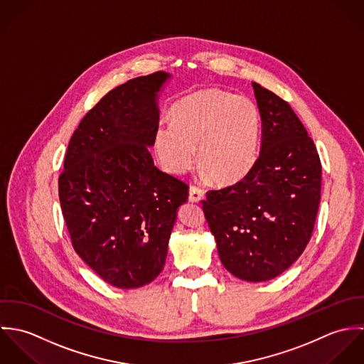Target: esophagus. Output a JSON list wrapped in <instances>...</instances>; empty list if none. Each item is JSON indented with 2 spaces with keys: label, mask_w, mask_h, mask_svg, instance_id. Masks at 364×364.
<instances>
[{
  "label": "esophagus",
  "mask_w": 364,
  "mask_h": 364,
  "mask_svg": "<svg viewBox=\"0 0 364 364\" xmlns=\"http://www.w3.org/2000/svg\"><path fill=\"white\" fill-rule=\"evenodd\" d=\"M203 198H205V192H203L200 188L192 185L191 189H189V202H192V203H199Z\"/></svg>",
  "instance_id": "1"
}]
</instances>
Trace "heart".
Instances as JSON below:
<instances>
[{
	"mask_svg": "<svg viewBox=\"0 0 364 364\" xmlns=\"http://www.w3.org/2000/svg\"><path fill=\"white\" fill-rule=\"evenodd\" d=\"M172 124L156 130V151L166 171L183 173L199 158L221 185L241 181L255 165L260 116L250 98L221 90H205L173 105Z\"/></svg>",
	"mask_w": 364,
	"mask_h": 364,
	"instance_id": "heart-1",
	"label": "heart"
}]
</instances>
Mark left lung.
<instances>
[{"label": "left lung", "instance_id": "8db88e82", "mask_svg": "<svg viewBox=\"0 0 364 364\" xmlns=\"http://www.w3.org/2000/svg\"><path fill=\"white\" fill-rule=\"evenodd\" d=\"M252 87L262 119L259 156L240 182L208 191L202 205L224 267L242 280L264 282L289 269L310 242L322 168L291 106Z\"/></svg>", "mask_w": 364, "mask_h": 364}]
</instances>
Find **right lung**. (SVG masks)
<instances>
[{
	"label": "right lung",
	"mask_w": 364,
	"mask_h": 364,
	"mask_svg": "<svg viewBox=\"0 0 364 364\" xmlns=\"http://www.w3.org/2000/svg\"><path fill=\"white\" fill-rule=\"evenodd\" d=\"M169 77L158 71L109 91L73 133L58 178L75 252L113 287L137 289L162 272L176 210L189 196L149 151Z\"/></svg>",
	"instance_id": "1"
}]
</instances>
